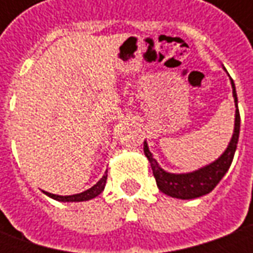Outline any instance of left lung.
Instances as JSON below:
<instances>
[{
  "label": "left lung",
  "mask_w": 253,
  "mask_h": 253,
  "mask_svg": "<svg viewBox=\"0 0 253 253\" xmlns=\"http://www.w3.org/2000/svg\"><path fill=\"white\" fill-rule=\"evenodd\" d=\"M232 81V88H233V97L236 103V121H234V132L233 137L230 139L228 149L225 153L215 160L212 164L207 165L205 168H201L199 170L191 172V173H181V175H175V173H168L164 169H161L157 164V161L153 159V154L149 152L148 143L143 145V152L145 156L148 157L152 170H153L154 179L157 183V187L161 192L172 198H179V199H194L199 198L211 192L214 187L221 181L225 173L228 172L229 167L232 164L234 157V152L237 148L240 134V112L239 105H237V93H236V86H234L233 80Z\"/></svg>",
  "instance_id": "obj_1"
}]
</instances>
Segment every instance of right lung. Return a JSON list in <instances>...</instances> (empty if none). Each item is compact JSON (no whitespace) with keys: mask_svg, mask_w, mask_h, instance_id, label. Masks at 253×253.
I'll use <instances>...</instances> for the list:
<instances>
[{"mask_svg":"<svg viewBox=\"0 0 253 253\" xmlns=\"http://www.w3.org/2000/svg\"><path fill=\"white\" fill-rule=\"evenodd\" d=\"M105 183H107V172L105 175L100 179L96 184H94L92 188L84 191L81 194H76V195H67V196H61V195H54V194H50V192H46V195H48L52 199L61 202H83V201H89V199H93L97 195H100L103 190H104Z\"/></svg>","mask_w":253,"mask_h":253,"instance_id":"add662e5","label":"right lung"}]
</instances>
